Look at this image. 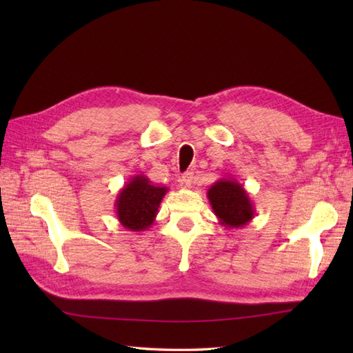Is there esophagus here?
<instances>
[{
	"instance_id": "esophagus-1",
	"label": "esophagus",
	"mask_w": 353,
	"mask_h": 353,
	"mask_svg": "<svg viewBox=\"0 0 353 353\" xmlns=\"http://www.w3.org/2000/svg\"><path fill=\"white\" fill-rule=\"evenodd\" d=\"M192 181H194V172L192 171H186L185 174L181 177V182L185 186H190L192 183Z\"/></svg>"
}]
</instances>
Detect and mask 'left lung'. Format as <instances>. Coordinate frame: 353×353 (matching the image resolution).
I'll return each instance as SVG.
<instances>
[{
  "mask_svg": "<svg viewBox=\"0 0 353 353\" xmlns=\"http://www.w3.org/2000/svg\"><path fill=\"white\" fill-rule=\"evenodd\" d=\"M209 203L224 228H244L254 216L249 192L232 176L216 181L208 190Z\"/></svg>",
  "mask_w": 353,
  "mask_h": 353,
  "instance_id": "obj_1",
  "label": "left lung"
}]
</instances>
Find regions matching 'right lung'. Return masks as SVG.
<instances>
[{"instance_id": "right-lung-1", "label": "right lung", "mask_w": 353, "mask_h": 353, "mask_svg": "<svg viewBox=\"0 0 353 353\" xmlns=\"http://www.w3.org/2000/svg\"><path fill=\"white\" fill-rule=\"evenodd\" d=\"M167 192V186L153 185L144 174L133 176L117 196L115 211L118 221L132 232H142L152 228L157 209Z\"/></svg>"}]
</instances>
